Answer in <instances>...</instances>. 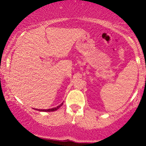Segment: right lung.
I'll list each match as a JSON object with an SVG mask.
<instances>
[{
    "instance_id": "obj_1",
    "label": "right lung",
    "mask_w": 146,
    "mask_h": 146,
    "mask_svg": "<svg viewBox=\"0 0 146 146\" xmlns=\"http://www.w3.org/2000/svg\"><path fill=\"white\" fill-rule=\"evenodd\" d=\"M63 104V103H62L61 104L58 106L56 107V108H50V109H36V108H35V110H39V111H42V112H53V111H55V110H58V108H60V107L62 106Z\"/></svg>"
}]
</instances>
